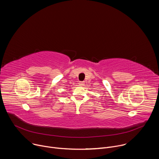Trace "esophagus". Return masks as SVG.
Returning a JSON list of instances; mask_svg holds the SVG:
<instances>
[{"label": "esophagus", "instance_id": "obj_1", "mask_svg": "<svg viewBox=\"0 0 159 159\" xmlns=\"http://www.w3.org/2000/svg\"><path fill=\"white\" fill-rule=\"evenodd\" d=\"M79 85H81V86H82V85H84V82H79Z\"/></svg>", "mask_w": 159, "mask_h": 159}]
</instances>
